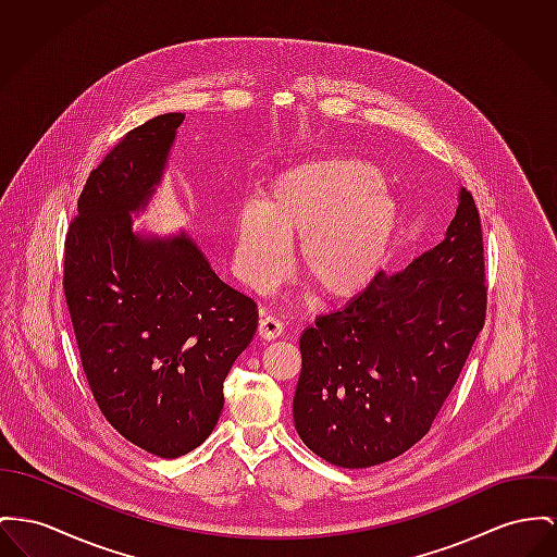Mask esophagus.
Listing matches in <instances>:
<instances>
[{
    "mask_svg": "<svg viewBox=\"0 0 557 557\" xmlns=\"http://www.w3.org/2000/svg\"><path fill=\"white\" fill-rule=\"evenodd\" d=\"M281 334H283V323L278 319H274L272 314H261L258 335L270 342V339H276Z\"/></svg>",
    "mask_w": 557,
    "mask_h": 557,
    "instance_id": "esophagus-1",
    "label": "esophagus"
}]
</instances>
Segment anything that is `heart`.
<instances>
[{"label": "heart", "mask_w": 557, "mask_h": 557, "mask_svg": "<svg viewBox=\"0 0 557 557\" xmlns=\"http://www.w3.org/2000/svg\"><path fill=\"white\" fill-rule=\"evenodd\" d=\"M399 205L377 169L357 158H317L274 175L263 198L236 209L234 265L256 292L272 289L294 261L314 292L342 299L363 292L386 260Z\"/></svg>", "instance_id": "b5f03b06"}]
</instances>
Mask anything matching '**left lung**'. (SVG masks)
<instances>
[{
    "label": "left lung",
    "mask_w": 557,
    "mask_h": 557,
    "mask_svg": "<svg viewBox=\"0 0 557 557\" xmlns=\"http://www.w3.org/2000/svg\"><path fill=\"white\" fill-rule=\"evenodd\" d=\"M485 319L482 223L471 191L444 240L401 272H377L299 337L297 435L342 469H366L420 442L454 388Z\"/></svg>",
    "instance_id": "8db88e82"
}]
</instances>
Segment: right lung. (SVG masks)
Wrapping results in <instances>:
<instances>
[{"label": "right lung", "mask_w": 557, "mask_h": 557, "mask_svg": "<svg viewBox=\"0 0 557 557\" xmlns=\"http://www.w3.org/2000/svg\"><path fill=\"white\" fill-rule=\"evenodd\" d=\"M184 113L133 128L90 173L65 240L63 289L82 368L113 429L160 458L202 444L258 306L215 274L186 230H135L164 180Z\"/></svg>", "instance_id": "1"}]
</instances>
